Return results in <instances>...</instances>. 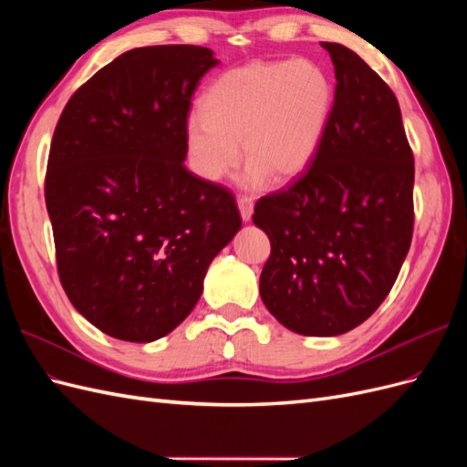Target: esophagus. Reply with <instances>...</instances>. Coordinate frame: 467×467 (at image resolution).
<instances>
[{
	"label": "esophagus",
	"instance_id": "1",
	"mask_svg": "<svg viewBox=\"0 0 467 467\" xmlns=\"http://www.w3.org/2000/svg\"><path fill=\"white\" fill-rule=\"evenodd\" d=\"M237 206H239V212H242L244 222H249L251 216H253V199H251V196H245V194L239 196Z\"/></svg>",
	"mask_w": 467,
	"mask_h": 467
}]
</instances>
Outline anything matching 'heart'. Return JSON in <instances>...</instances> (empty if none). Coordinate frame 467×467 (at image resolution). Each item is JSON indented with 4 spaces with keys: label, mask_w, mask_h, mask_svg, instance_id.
Segmentation results:
<instances>
[{
    "label": "heart",
    "mask_w": 467,
    "mask_h": 467,
    "mask_svg": "<svg viewBox=\"0 0 467 467\" xmlns=\"http://www.w3.org/2000/svg\"><path fill=\"white\" fill-rule=\"evenodd\" d=\"M335 89L312 60L251 62L223 72L201 99V112L187 119L185 138L192 167L220 181L245 161L244 182H288L312 165L327 130Z\"/></svg>",
    "instance_id": "obj_1"
}]
</instances>
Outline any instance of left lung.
<instances>
[{"label":"left lung","mask_w":467,"mask_h":467,"mask_svg":"<svg viewBox=\"0 0 467 467\" xmlns=\"http://www.w3.org/2000/svg\"><path fill=\"white\" fill-rule=\"evenodd\" d=\"M335 103L316 160L286 189L261 196L253 222L271 239L261 298L309 337L355 329L386 300L413 237L415 160L400 103L357 52L321 42Z\"/></svg>","instance_id":"1"}]
</instances>
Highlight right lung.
<instances>
[{"mask_svg": "<svg viewBox=\"0 0 467 467\" xmlns=\"http://www.w3.org/2000/svg\"><path fill=\"white\" fill-rule=\"evenodd\" d=\"M216 64L192 45L129 50L56 124L45 199L58 276L78 312L120 341L171 333L242 228L232 191L185 165L192 95Z\"/></svg>", "mask_w": 467, "mask_h": 467, "instance_id": "right-lung-1", "label": "right lung"}]
</instances>
